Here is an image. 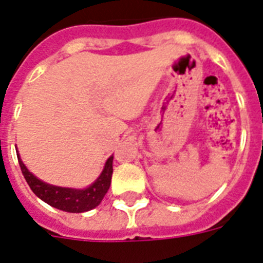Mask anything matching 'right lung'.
Returning <instances> with one entry per match:
<instances>
[{
  "instance_id": "1",
  "label": "right lung",
  "mask_w": 263,
  "mask_h": 263,
  "mask_svg": "<svg viewBox=\"0 0 263 263\" xmlns=\"http://www.w3.org/2000/svg\"><path fill=\"white\" fill-rule=\"evenodd\" d=\"M17 157L20 166H21L22 175H24L25 180L29 184L31 191L34 192V195L38 196L46 204L51 205L52 208H57L59 211L68 212V213H83V212L91 211L102 202L109 185H111L114 156L107 160L103 172L98 177L97 181L93 182L91 186L82 189V191L45 184L26 170V166L20 159V155H17Z\"/></svg>"
}]
</instances>
